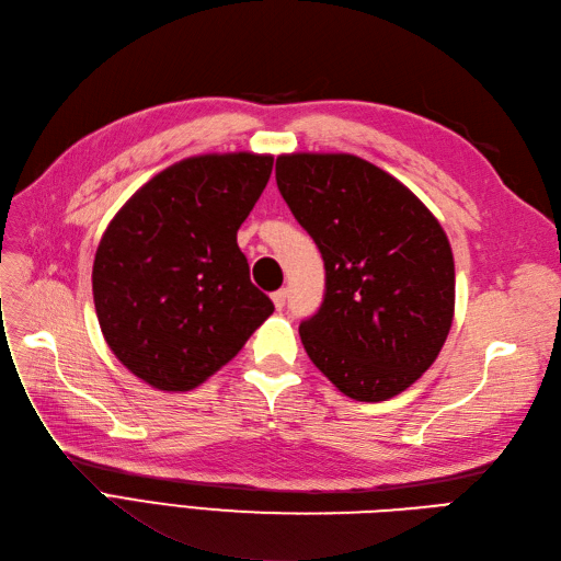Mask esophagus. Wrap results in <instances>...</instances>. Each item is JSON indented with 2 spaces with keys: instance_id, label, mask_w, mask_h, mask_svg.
<instances>
[{
  "instance_id": "esophagus-1",
  "label": "esophagus",
  "mask_w": 561,
  "mask_h": 561,
  "mask_svg": "<svg viewBox=\"0 0 561 561\" xmlns=\"http://www.w3.org/2000/svg\"><path fill=\"white\" fill-rule=\"evenodd\" d=\"M286 298H288V291H286V288H279V291H275V294H273V302H275L277 310H284Z\"/></svg>"
}]
</instances>
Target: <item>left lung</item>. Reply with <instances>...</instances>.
Instances as JSON below:
<instances>
[{
    "label": "left lung",
    "instance_id": "left-lung-1",
    "mask_svg": "<svg viewBox=\"0 0 561 561\" xmlns=\"http://www.w3.org/2000/svg\"><path fill=\"white\" fill-rule=\"evenodd\" d=\"M275 176L327 270L319 310L300 321L307 356L350 399H391L428 370L449 333L447 234L401 182L356 156H279Z\"/></svg>",
    "mask_w": 561,
    "mask_h": 561
}]
</instances>
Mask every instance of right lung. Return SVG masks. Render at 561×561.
Masks as SVG:
<instances>
[{
  "label": "right lung",
  "mask_w": 561,
  "mask_h": 561,
  "mask_svg": "<svg viewBox=\"0 0 561 561\" xmlns=\"http://www.w3.org/2000/svg\"><path fill=\"white\" fill-rule=\"evenodd\" d=\"M273 158L197 156L156 174L98 247L93 298L106 345L162 391H188L238 354L275 305L249 279L238 230Z\"/></svg>",
  "instance_id": "obj_1"
}]
</instances>
